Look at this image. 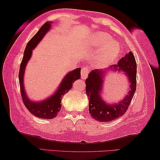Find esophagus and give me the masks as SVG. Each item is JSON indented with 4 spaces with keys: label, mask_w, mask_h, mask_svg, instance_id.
Returning a JSON list of instances; mask_svg holds the SVG:
<instances>
[{
    "label": "esophagus",
    "mask_w": 160,
    "mask_h": 160,
    "mask_svg": "<svg viewBox=\"0 0 160 160\" xmlns=\"http://www.w3.org/2000/svg\"><path fill=\"white\" fill-rule=\"evenodd\" d=\"M88 72H89V68L87 67H84L82 69V78L85 79L87 78L88 75Z\"/></svg>",
    "instance_id": "esophagus-1"
}]
</instances>
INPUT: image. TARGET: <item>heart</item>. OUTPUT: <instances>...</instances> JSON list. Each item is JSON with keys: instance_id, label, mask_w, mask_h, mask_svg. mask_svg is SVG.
Returning a JSON list of instances; mask_svg holds the SVG:
<instances>
[{"instance_id": "obj_1", "label": "heart", "mask_w": 160, "mask_h": 160, "mask_svg": "<svg viewBox=\"0 0 160 160\" xmlns=\"http://www.w3.org/2000/svg\"><path fill=\"white\" fill-rule=\"evenodd\" d=\"M112 38L108 34L98 32L92 37L87 47L95 49H101L105 47L96 58V64L98 66H105L111 62L117 56L119 52V47L116 42H111Z\"/></svg>"}]
</instances>
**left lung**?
<instances>
[{"mask_svg": "<svg viewBox=\"0 0 160 160\" xmlns=\"http://www.w3.org/2000/svg\"><path fill=\"white\" fill-rule=\"evenodd\" d=\"M109 68L113 69L115 72H123L125 73L129 80L130 89L128 95L120 103L113 105L107 104L101 96L104 72L100 69L91 71L85 81L86 93L89 98L88 111L91 116L99 122L112 121L123 116L131 103L137 85V64L132 52H130L120 59L118 64L112 65Z\"/></svg>", "mask_w": 160, "mask_h": 160, "instance_id": "left-lung-1", "label": "left lung"}]
</instances>
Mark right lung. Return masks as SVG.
<instances>
[{
  "label": "right lung",
  "instance_id": "obj_1",
  "mask_svg": "<svg viewBox=\"0 0 160 160\" xmlns=\"http://www.w3.org/2000/svg\"><path fill=\"white\" fill-rule=\"evenodd\" d=\"M51 23L52 22H46L44 23L38 32L28 42L23 54L19 71V83L23 103L32 115L43 119H52L57 116V113L62 108V98L72 88V85L75 81L81 78V68H77L65 76L55 93L46 100L40 102H32L26 96L23 85V77L26 64L32 56V49L48 32L51 27Z\"/></svg>",
  "mask_w": 160,
  "mask_h": 160
}]
</instances>
